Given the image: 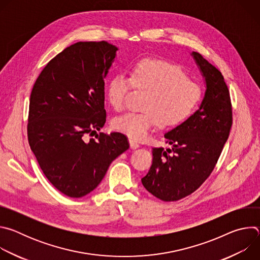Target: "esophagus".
Masks as SVG:
<instances>
[{
    "mask_svg": "<svg viewBox=\"0 0 260 260\" xmlns=\"http://www.w3.org/2000/svg\"><path fill=\"white\" fill-rule=\"evenodd\" d=\"M129 146H131V148L132 149H137V148H139L140 147V144L138 143V142H136L135 140H129Z\"/></svg>",
    "mask_w": 260,
    "mask_h": 260,
    "instance_id": "obj_1",
    "label": "esophagus"
}]
</instances>
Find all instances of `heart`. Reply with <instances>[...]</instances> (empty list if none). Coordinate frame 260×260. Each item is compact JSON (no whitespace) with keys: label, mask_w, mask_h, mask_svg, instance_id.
<instances>
[{"label":"heart","mask_w":260,"mask_h":260,"mask_svg":"<svg viewBox=\"0 0 260 260\" xmlns=\"http://www.w3.org/2000/svg\"><path fill=\"white\" fill-rule=\"evenodd\" d=\"M148 91L144 112L126 113L113 120V127L135 141H144L160 123L175 126L188 119L202 98L198 83L187 78L179 64L162 58H144L134 64L129 77L116 74L108 82L106 96L115 111L125 107L129 89Z\"/></svg>","instance_id":"1"}]
</instances>
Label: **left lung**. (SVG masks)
I'll return each instance as SVG.
<instances>
[{
  "label": "left lung",
  "mask_w": 260,
  "mask_h": 260,
  "mask_svg": "<svg viewBox=\"0 0 260 260\" xmlns=\"http://www.w3.org/2000/svg\"><path fill=\"white\" fill-rule=\"evenodd\" d=\"M206 81L200 108L165 135L172 148L152 149V166L142 178L144 187L164 202L194 192L214 170L233 124L230 90L221 72L199 52H192Z\"/></svg>",
  "instance_id": "8db88e82"
}]
</instances>
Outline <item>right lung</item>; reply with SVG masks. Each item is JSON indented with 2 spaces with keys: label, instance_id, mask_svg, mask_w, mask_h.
Instances as JSON below:
<instances>
[{
  "label": "right lung",
  "instance_id": "obj_1",
  "mask_svg": "<svg viewBox=\"0 0 260 260\" xmlns=\"http://www.w3.org/2000/svg\"><path fill=\"white\" fill-rule=\"evenodd\" d=\"M117 50L106 41L73 44L46 64L30 92L28 144L46 178L67 197L91 192L129 148L121 133L96 134L106 122L105 78Z\"/></svg>",
  "mask_w": 260,
  "mask_h": 260
}]
</instances>
